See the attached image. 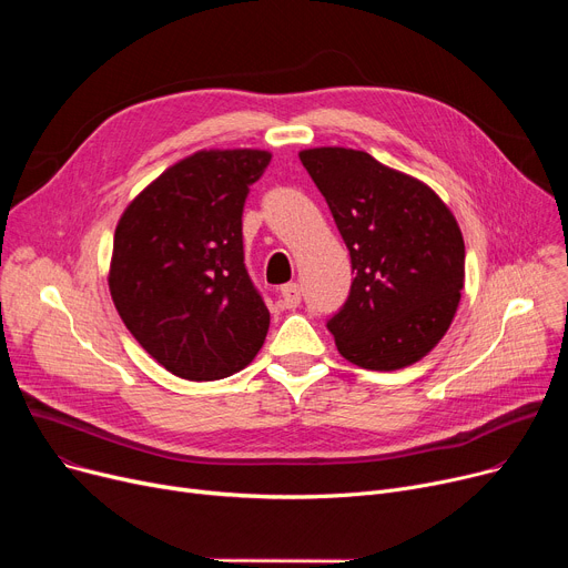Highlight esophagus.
<instances>
[{
  "instance_id": "obj_1",
  "label": "esophagus",
  "mask_w": 568,
  "mask_h": 568,
  "mask_svg": "<svg viewBox=\"0 0 568 568\" xmlns=\"http://www.w3.org/2000/svg\"><path fill=\"white\" fill-rule=\"evenodd\" d=\"M281 302L285 308H296L302 304V287L296 283H287L281 287Z\"/></svg>"
}]
</instances>
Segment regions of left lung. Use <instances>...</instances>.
I'll list each match as a JSON object with an SVG mask.
<instances>
[{
	"label": "left lung",
	"mask_w": 568,
	"mask_h": 568,
	"mask_svg": "<svg viewBox=\"0 0 568 568\" xmlns=\"http://www.w3.org/2000/svg\"><path fill=\"white\" fill-rule=\"evenodd\" d=\"M300 159L352 260L347 302L326 322L338 352L368 371L422 362L449 332L465 287L452 209L428 184L359 149L313 146Z\"/></svg>",
	"instance_id": "obj_1"
}]
</instances>
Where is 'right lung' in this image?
Here are the masks:
<instances>
[{"mask_svg": "<svg viewBox=\"0 0 568 568\" xmlns=\"http://www.w3.org/2000/svg\"><path fill=\"white\" fill-rule=\"evenodd\" d=\"M272 154L200 149L140 191L114 230V308L165 371L191 382L246 368L268 311L244 264L242 214Z\"/></svg>", "mask_w": 568, "mask_h": 568, "instance_id": "obj_1", "label": "right lung"}]
</instances>
